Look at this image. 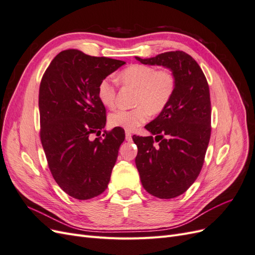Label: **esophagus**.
Segmentation results:
<instances>
[{"label": "esophagus", "mask_w": 255, "mask_h": 255, "mask_svg": "<svg viewBox=\"0 0 255 255\" xmlns=\"http://www.w3.org/2000/svg\"><path fill=\"white\" fill-rule=\"evenodd\" d=\"M126 139H127L128 141H132V134L127 132V133H126Z\"/></svg>", "instance_id": "obj_1"}]
</instances>
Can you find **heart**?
Segmentation results:
<instances>
[{"label": "heart", "instance_id": "b5f03b06", "mask_svg": "<svg viewBox=\"0 0 255 255\" xmlns=\"http://www.w3.org/2000/svg\"><path fill=\"white\" fill-rule=\"evenodd\" d=\"M118 80L135 89L133 110H118L109 117L110 125L126 130H134L153 115L163 112L175 90V78L169 70H158L146 65H130L118 74ZM98 98L104 106L113 109L117 101V90L110 79H104L98 86Z\"/></svg>", "mask_w": 255, "mask_h": 255}]
</instances>
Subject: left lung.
<instances>
[{
  "label": "left lung",
  "instance_id": "left-lung-1",
  "mask_svg": "<svg viewBox=\"0 0 255 255\" xmlns=\"http://www.w3.org/2000/svg\"><path fill=\"white\" fill-rule=\"evenodd\" d=\"M135 58L143 65L163 66L175 78L170 102L144 127L155 138L133 137L143 188L156 198L172 199L184 194L202 169L211 138L210 88L197 61L183 51Z\"/></svg>",
  "mask_w": 255,
  "mask_h": 255
}]
</instances>
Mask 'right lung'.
I'll return each mask as SVG.
<instances>
[{
  "label": "right lung",
  "instance_id": "1",
  "mask_svg": "<svg viewBox=\"0 0 255 255\" xmlns=\"http://www.w3.org/2000/svg\"><path fill=\"white\" fill-rule=\"evenodd\" d=\"M125 64L69 49L54 57L42 76L40 139L54 180L72 198H95L110 183L125 130L115 128L102 140L89 137L106 125L99 84Z\"/></svg>",
  "mask_w": 255,
  "mask_h": 255
}]
</instances>
